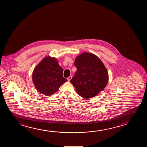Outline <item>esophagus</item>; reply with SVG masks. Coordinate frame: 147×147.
Listing matches in <instances>:
<instances>
[{
    "instance_id": "esophagus-1",
    "label": "esophagus",
    "mask_w": 147,
    "mask_h": 147,
    "mask_svg": "<svg viewBox=\"0 0 147 147\" xmlns=\"http://www.w3.org/2000/svg\"><path fill=\"white\" fill-rule=\"evenodd\" d=\"M72 78V76H70L68 77V78H67V80H68V81H70Z\"/></svg>"
}]
</instances>
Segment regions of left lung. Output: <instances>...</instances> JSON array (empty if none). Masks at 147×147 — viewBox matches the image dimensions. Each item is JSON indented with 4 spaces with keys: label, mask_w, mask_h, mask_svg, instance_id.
<instances>
[{
    "label": "left lung",
    "mask_w": 147,
    "mask_h": 147,
    "mask_svg": "<svg viewBox=\"0 0 147 147\" xmlns=\"http://www.w3.org/2000/svg\"><path fill=\"white\" fill-rule=\"evenodd\" d=\"M74 65L77 71L70 82L79 96L94 98L104 90L108 82V72L98 56L83 53L75 58Z\"/></svg>",
    "instance_id": "8db88e82"
}]
</instances>
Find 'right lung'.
Masks as SVG:
<instances>
[{
    "mask_svg": "<svg viewBox=\"0 0 147 147\" xmlns=\"http://www.w3.org/2000/svg\"><path fill=\"white\" fill-rule=\"evenodd\" d=\"M58 62L55 57L46 56L34 68L32 73V81L35 87L45 96L55 94L67 81L63 77V70Z\"/></svg>",
    "mask_w": 147,
    "mask_h": 147,
    "instance_id": "obj_1",
    "label": "right lung"
}]
</instances>
